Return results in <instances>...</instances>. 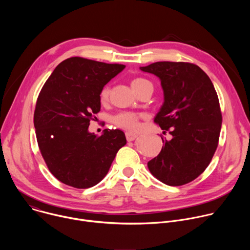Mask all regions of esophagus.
Returning a JSON list of instances; mask_svg holds the SVG:
<instances>
[{
    "label": "esophagus",
    "instance_id": "esophagus-1",
    "mask_svg": "<svg viewBox=\"0 0 250 250\" xmlns=\"http://www.w3.org/2000/svg\"><path fill=\"white\" fill-rule=\"evenodd\" d=\"M125 137H126L127 141H132L137 137V134L133 133V132H130V131H127V132H125Z\"/></svg>",
    "mask_w": 250,
    "mask_h": 250
}]
</instances>
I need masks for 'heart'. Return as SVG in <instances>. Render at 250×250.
I'll return each instance as SVG.
<instances>
[{
    "mask_svg": "<svg viewBox=\"0 0 250 250\" xmlns=\"http://www.w3.org/2000/svg\"><path fill=\"white\" fill-rule=\"evenodd\" d=\"M150 84L149 81H147L145 78H135L130 82L132 90L137 93L139 90H141L146 85ZM109 95H110V89L108 87H104L101 92H100V101L101 103H105L109 100ZM138 115L133 114V113H120L113 117V123L125 129H130L134 130L138 127Z\"/></svg>",
    "mask_w": 250,
    "mask_h": 250,
    "instance_id": "b5f03b06",
    "label": "heart"
}]
</instances>
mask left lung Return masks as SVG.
I'll return each instance as SVG.
<instances>
[{
    "instance_id": "left-lung-1",
    "label": "left lung",
    "mask_w": 250,
    "mask_h": 250,
    "mask_svg": "<svg viewBox=\"0 0 250 250\" xmlns=\"http://www.w3.org/2000/svg\"><path fill=\"white\" fill-rule=\"evenodd\" d=\"M160 79L164 103L154 122L172 135L148 161L150 173L169 186L187 184L201 175L218 147L222 127L219 98L208 76L187 62H155L140 67Z\"/></svg>"
}]
</instances>
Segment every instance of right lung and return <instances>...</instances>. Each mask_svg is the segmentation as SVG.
<instances>
[{
    "label": "right lung",
    "instance_id": "right-lung-1",
    "mask_svg": "<svg viewBox=\"0 0 250 250\" xmlns=\"http://www.w3.org/2000/svg\"><path fill=\"white\" fill-rule=\"evenodd\" d=\"M125 67L71 57L43 85L33 123L42 155L60 182L78 189L97 185L126 144L120 129H104L100 136L88 130L101 110V90Z\"/></svg>",
    "mask_w": 250,
    "mask_h": 250
}]
</instances>
